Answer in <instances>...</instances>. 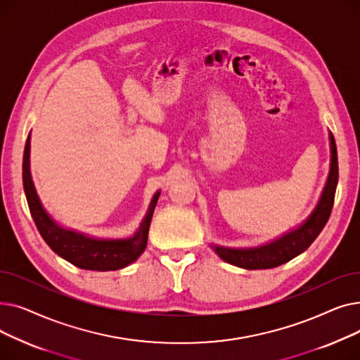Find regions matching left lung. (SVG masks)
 Segmentation results:
<instances>
[{"mask_svg":"<svg viewBox=\"0 0 360 360\" xmlns=\"http://www.w3.org/2000/svg\"><path fill=\"white\" fill-rule=\"evenodd\" d=\"M331 146V165L327 184L321 198L311 216L302 223L299 228L281 235L280 238L261 245L255 248H226L213 245L214 252L226 262L232 266L247 269V270H264L274 269L281 266L292 258L297 257L309 248V245L316 239V236L324 229L326 223L330 219L335 188L338 182V163H337V147L334 136L330 132Z\"/></svg>","mask_w":360,"mask_h":360,"instance_id":"obj_1","label":"left lung"}]
</instances>
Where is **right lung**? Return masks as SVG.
<instances>
[{"mask_svg": "<svg viewBox=\"0 0 360 360\" xmlns=\"http://www.w3.org/2000/svg\"><path fill=\"white\" fill-rule=\"evenodd\" d=\"M23 188L36 228L44 240L49 245V248L55 254L71 262L72 266L94 271H113L124 269L144 252L147 247L150 221L153 217L155 207L160 195V191H158L155 197L151 198L147 214L140 224V229L131 238L96 239L75 231L64 229L46 213L34 190L30 175V134L26 140L23 155Z\"/></svg>", "mask_w": 360, "mask_h": 360, "instance_id": "add662e5", "label": "right lung"}]
</instances>
